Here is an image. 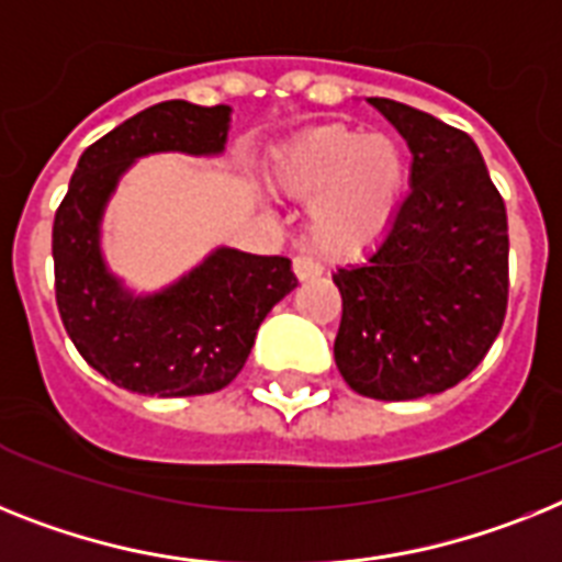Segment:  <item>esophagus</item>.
<instances>
[{"instance_id":"1","label":"esophagus","mask_w":562,"mask_h":562,"mask_svg":"<svg viewBox=\"0 0 562 562\" xmlns=\"http://www.w3.org/2000/svg\"><path fill=\"white\" fill-rule=\"evenodd\" d=\"M292 272L299 281H307V278L322 276V263L310 258V255H299V258H292Z\"/></svg>"}]
</instances>
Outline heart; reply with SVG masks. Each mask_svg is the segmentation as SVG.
Returning <instances> with one entry per match:
<instances>
[{
    "instance_id": "1",
    "label": "heart",
    "mask_w": 562,
    "mask_h": 562,
    "mask_svg": "<svg viewBox=\"0 0 562 562\" xmlns=\"http://www.w3.org/2000/svg\"><path fill=\"white\" fill-rule=\"evenodd\" d=\"M276 183L292 198H313V247L347 258L373 247L391 226L405 183V155L387 134L324 125L281 155Z\"/></svg>"
}]
</instances>
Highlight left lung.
<instances>
[{
	"instance_id": "1",
	"label": "left lung",
	"mask_w": 562,
	"mask_h": 562,
	"mask_svg": "<svg viewBox=\"0 0 562 562\" xmlns=\"http://www.w3.org/2000/svg\"><path fill=\"white\" fill-rule=\"evenodd\" d=\"M414 155L411 192L341 292L338 373L384 402L459 384L485 359L508 307V217L476 143L425 111L370 97Z\"/></svg>"
}]
</instances>
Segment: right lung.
<instances>
[{
  "mask_svg": "<svg viewBox=\"0 0 562 562\" xmlns=\"http://www.w3.org/2000/svg\"><path fill=\"white\" fill-rule=\"evenodd\" d=\"M229 111L169 100L128 117L82 151L54 217L59 318L82 359L125 391L171 398L226 387L267 313L299 286L290 258L226 247L155 295H134L105 270L100 221L120 175L155 151L221 155Z\"/></svg>",
  "mask_w": 562,
  "mask_h": 562,
  "instance_id": "add662e5",
  "label": "right lung"
}]
</instances>
